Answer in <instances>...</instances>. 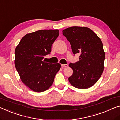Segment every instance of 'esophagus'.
Listing matches in <instances>:
<instances>
[{
    "mask_svg": "<svg viewBox=\"0 0 120 120\" xmlns=\"http://www.w3.org/2000/svg\"><path fill=\"white\" fill-rule=\"evenodd\" d=\"M61 66H62V67L66 68V67H68V64H61Z\"/></svg>",
    "mask_w": 120,
    "mask_h": 120,
    "instance_id": "esophagus-1",
    "label": "esophagus"
}]
</instances>
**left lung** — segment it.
Wrapping results in <instances>:
<instances>
[{"mask_svg":"<svg viewBox=\"0 0 120 120\" xmlns=\"http://www.w3.org/2000/svg\"><path fill=\"white\" fill-rule=\"evenodd\" d=\"M63 35L71 46L73 54H79V61L70 63L73 74L69 82L77 88L86 89L94 85L104 71L105 54L100 38L91 29L71 27L64 29Z\"/></svg>","mask_w":120,"mask_h":120,"instance_id":"left-lung-1","label":"left lung"}]
</instances>
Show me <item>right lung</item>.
Wrapping results in <instances>:
<instances>
[{
    "label": "right lung",
    "instance_id": "1",
    "mask_svg": "<svg viewBox=\"0 0 120 120\" xmlns=\"http://www.w3.org/2000/svg\"><path fill=\"white\" fill-rule=\"evenodd\" d=\"M58 32V29H43L29 33L16 47L15 68L22 82L33 91L42 92L48 89L60 70V63L43 61L45 56L50 54Z\"/></svg>",
    "mask_w": 120,
    "mask_h": 120
}]
</instances>
